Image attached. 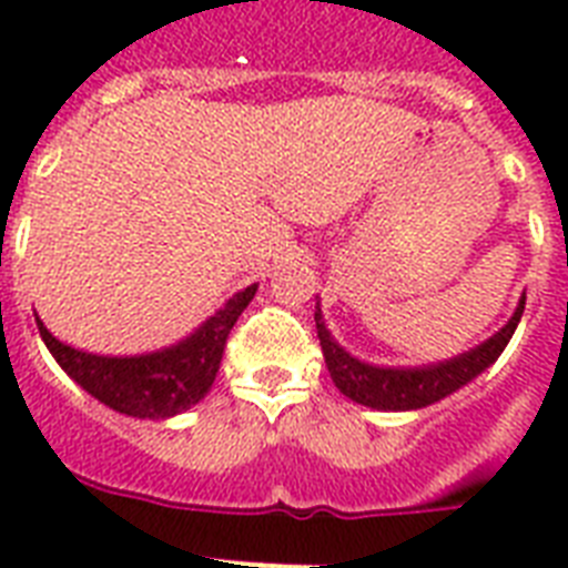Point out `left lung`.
Wrapping results in <instances>:
<instances>
[{"instance_id": "8db88e82", "label": "left lung", "mask_w": 568, "mask_h": 568, "mask_svg": "<svg viewBox=\"0 0 568 568\" xmlns=\"http://www.w3.org/2000/svg\"><path fill=\"white\" fill-rule=\"evenodd\" d=\"M521 312H525V301L519 303L510 324L501 333H495L489 342L450 359V363L430 365V368L365 365L333 342L329 329L324 327L321 312H315V327H318L321 354H324V363L329 368V377L342 388V395H347L356 404L374 406V409H422V406L436 404L450 392H457L459 386H466L468 379H475L484 368H489L519 327Z\"/></svg>"}]
</instances>
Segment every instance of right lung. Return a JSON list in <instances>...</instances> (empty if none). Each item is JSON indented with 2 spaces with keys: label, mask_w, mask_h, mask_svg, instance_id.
Returning a JSON list of instances; mask_svg holds the SVG:
<instances>
[{
  "label": "right lung",
  "mask_w": 568,
  "mask_h": 568,
  "mask_svg": "<svg viewBox=\"0 0 568 568\" xmlns=\"http://www.w3.org/2000/svg\"><path fill=\"white\" fill-rule=\"evenodd\" d=\"M256 285L239 292L217 315L205 321L194 336L182 345L168 347L162 354L146 356H97L61 345L38 321V329L47 342L49 354L70 377L118 413L135 418H168L203 400L221 368L223 347L235 321L253 301Z\"/></svg>",
  "instance_id": "1"
}]
</instances>
